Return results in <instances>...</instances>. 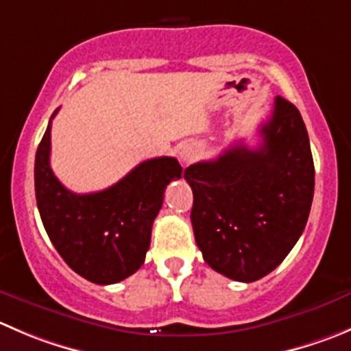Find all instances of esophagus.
<instances>
[{"mask_svg":"<svg viewBox=\"0 0 351 351\" xmlns=\"http://www.w3.org/2000/svg\"><path fill=\"white\" fill-rule=\"evenodd\" d=\"M199 156V149L193 144H185L180 149V161L182 165H190L192 161H195V158Z\"/></svg>","mask_w":351,"mask_h":351,"instance_id":"esophagus-1","label":"esophagus"}]
</instances>
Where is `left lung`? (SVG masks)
<instances>
[{"label":"left lung","instance_id":"obj_1","mask_svg":"<svg viewBox=\"0 0 351 351\" xmlns=\"http://www.w3.org/2000/svg\"><path fill=\"white\" fill-rule=\"evenodd\" d=\"M262 142L228 147L183 173L193 192L197 247L214 271L252 283L280 266L307 224L314 159L302 114L278 96Z\"/></svg>","mask_w":351,"mask_h":351}]
</instances>
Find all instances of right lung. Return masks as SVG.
I'll return each instance as SVG.
<instances>
[{
  "label": "right lung",
  "instance_id": "add662e5",
  "mask_svg": "<svg viewBox=\"0 0 351 351\" xmlns=\"http://www.w3.org/2000/svg\"><path fill=\"white\" fill-rule=\"evenodd\" d=\"M51 120L34 166L37 207L47 237L63 261L85 280L96 285L123 281L144 264L165 189L182 178V166L166 156L147 159L110 189L73 193L61 185L49 166Z\"/></svg>",
  "mask_w": 351,
  "mask_h": 351
}]
</instances>
